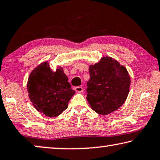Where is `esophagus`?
Masks as SVG:
<instances>
[{"label": "esophagus", "mask_w": 160, "mask_h": 160, "mask_svg": "<svg viewBox=\"0 0 160 160\" xmlns=\"http://www.w3.org/2000/svg\"><path fill=\"white\" fill-rule=\"evenodd\" d=\"M75 91L78 93H82L83 92V88L82 87H75Z\"/></svg>", "instance_id": "1"}]
</instances>
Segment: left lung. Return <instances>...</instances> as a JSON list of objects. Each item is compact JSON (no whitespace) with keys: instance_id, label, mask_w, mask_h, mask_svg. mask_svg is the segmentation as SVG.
<instances>
[{"instance_id":"obj_1","label":"left lung","mask_w":160,"mask_h":160,"mask_svg":"<svg viewBox=\"0 0 160 160\" xmlns=\"http://www.w3.org/2000/svg\"><path fill=\"white\" fill-rule=\"evenodd\" d=\"M87 99L98 114L107 115L116 111L128 97L130 77L127 68L109 56H103L99 62L88 67Z\"/></svg>"}]
</instances>
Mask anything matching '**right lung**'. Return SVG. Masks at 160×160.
I'll list each match as a JSON object with an SVG mask.
<instances>
[{"label": "right lung", "mask_w": 160, "mask_h": 160, "mask_svg": "<svg viewBox=\"0 0 160 160\" xmlns=\"http://www.w3.org/2000/svg\"><path fill=\"white\" fill-rule=\"evenodd\" d=\"M27 91L32 104L38 112L48 117H58L67 109L75 91L61 66L53 72L48 61L41 63L31 72Z\"/></svg>", "instance_id": "right-lung-1"}]
</instances>
